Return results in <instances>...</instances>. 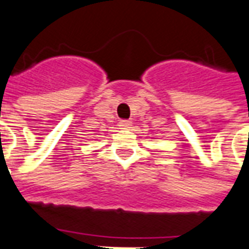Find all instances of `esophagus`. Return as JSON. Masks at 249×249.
Masks as SVG:
<instances>
[{
	"mask_svg": "<svg viewBox=\"0 0 249 249\" xmlns=\"http://www.w3.org/2000/svg\"><path fill=\"white\" fill-rule=\"evenodd\" d=\"M120 129H129L130 128V121L128 120H123V121H120Z\"/></svg>",
	"mask_w": 249,
	"mask_h": 249,
	"instance_id": "1",
	"label": "esophagus"
}]
</instances>
